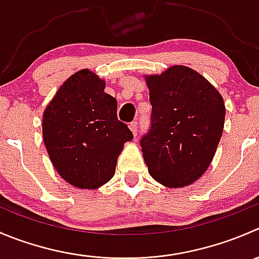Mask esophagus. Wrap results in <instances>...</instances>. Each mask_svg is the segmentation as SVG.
Instances as JSON below:
<instances>
[{
  "instance_id": "esophagus-1",
  "label": "esophagus",
  "mask_w": 259,
  "mask_h": 259,
  "mask_svg": "<svg viewBox=\"0 0 259 259\" xmlns=\"http://www.w3.org/2000/svg\"><path fill=\"white\" fill-rule=\"evenodd\" d=\"M129 127H130V130H132L133 135H134V137H137V134H138V122L137 121L130 122Z\"/></svg>"
}]
</instances>
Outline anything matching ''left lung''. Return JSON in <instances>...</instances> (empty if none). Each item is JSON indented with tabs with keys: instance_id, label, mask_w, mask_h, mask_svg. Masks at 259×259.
Instances as JSON below:
<instances>
[{
	"instance_id": "8db88e82",
	"label": "left lung",
	"mask_w": 259,
	"mask_h": 259,
	"mask_svg": "<svg viewBox=\"0 0 259 259\" xmlns=\"http://www.w3.org/2000/svg\"><path fill=\"white\" fill-rule=\"evenodd\" d=\"M145 82L152 126L140 145L148 172L165 187H186L212 162L224 129V100L205 77L186 66L145 76Z\"/></svg>"
}]
</instances>
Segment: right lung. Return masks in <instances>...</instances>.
<instances>
[{
  "instance_id": "obj_1",
  "label": "right lung",
  "mask_w": 259,
  "mask_h": 259,
  "mask_svg": "<svg viewBox=\"0 0 259 259\" xmlns=\"http://www.w3.org/2000/svg\"><path fill=\"white\" fill-rule=\"evenodd\" d=\"M105 86L96 73L81 69L59 87L42 114V139L55 170L82 190L109 182L124 144L133 139Z\"/></svg>"
}]
</instances>
